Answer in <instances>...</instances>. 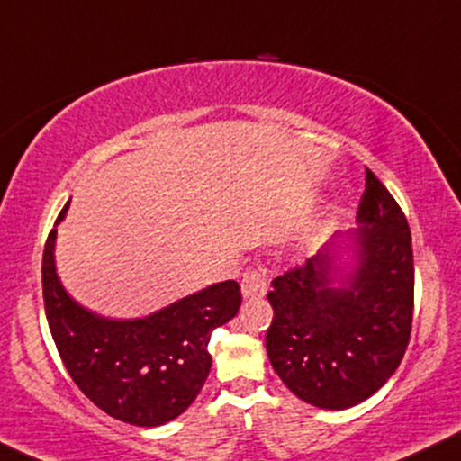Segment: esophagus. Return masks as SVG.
Segmentation results:
<instances>
[{
  "instance_id": "obj_1",
  "label": "esophagus",
  "mask_w": 461,
  "mask_h": 461,
  "mask_svg": "<svg viewBox=\"0 0 461 461\" xmlns=\"http://www.w3.org/2000/svg\"><path fill=\"white\" fill-rule=\"evenodd\" d=\"M269 271L265 267H254V269H248L243 274L241 280V293L246 299L263 297L267 293V286H269Z\"/></svg>"
}]
</instances>
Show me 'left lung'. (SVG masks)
<instances>
[{"mask_svg":"<svg viewBox=\"0 0 461 461\" xmlns=\"http://www.w3.org/2000/svg\"><path fill=\"white\" fill-rule=\"evenodd\" d=\"M355 232L357 265L338 282L335 243L284 271L267 293L274 321L267 355L299 400L344 411L383 387L412 331L414 263L408 220L372 170Z\"/></svg>","mask_w":461,"mask_h":461,"instance_id":"left-lung-1","label":"left lung"}]
</instances>
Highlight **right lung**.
<instances>
[{
	"instance_id": "right-lung-1",
	"label": "right lung",
	"mask_w": 461,
	"mask_h": 461,
	"mask_svg": "<svg viewBox=\"0 0 461 461\" xmlns=\"http://www.w3.org/2000/svg\"><path fill=\"white\" fill-rule=\"evenodd\" d=\"M68 204L55 224L64 220ZM55 237L57 229L49 232L42 254L44 312L74 384L123 423L156 428L173 421L209 376V339L240 310V284H212L151 316L109 321L64 291L55 271Z\"/></svg>"
}]
</instances>
